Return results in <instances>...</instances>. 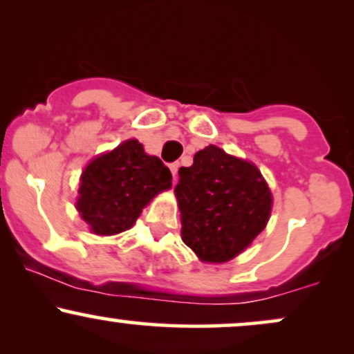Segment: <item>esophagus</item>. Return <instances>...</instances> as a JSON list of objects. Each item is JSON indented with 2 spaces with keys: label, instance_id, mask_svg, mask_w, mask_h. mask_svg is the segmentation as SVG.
<instances>
[{
  "label": "esophagus",
  "instance_id": "34e87169",
  "mask_svg": "<svg viewBox=\"0 0 354 354\" xmlns=\"http://www.w3.org/2000/svg\"><path fill=\"white\" fill-rule=\"evenodd\" d=\"M169 169H171V173H173V181H176L178 169H180V163H171V165H169Z\"/></svg>",
  "mask_w": 354,
  "mask_h": 354
}]
</instances>
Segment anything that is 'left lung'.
I'll return each mask as SVG.
<instances>
[{
	"label": "left lung",
	"mask_w": 354,
	"mask_h": 354,
	"mask_svg": "<svg viewBox=\"0 0 354 354\" xmlns=\"http://www.w3.org/2000/svg\"><path fill=\"white\" fill-rule=\"evenodd\" d=\"M178 174L181 238L201 261H230L265 230L273 200L254 165L209 145Z\"/></svg>",
	"instance_id": "obj_1"
}]
</instances>
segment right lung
I'll return each mask as SVG.
<instances>
[{"label": "right lung", "instance_id": "right-lung-1", "mask_svg": "<svg viewBox=\"0 0 354 354\" xmlns=\"http://www.w3.org/2000/svg\"><path fill=\"white\" fill-rule=\"evenodd\" d=\"M171 171L143 145L128 140L84 168L76 203L93 233L116 234L135 225L141 209L161 191L171 188Z\"/></svg>", "mask_w": 354, "mask_h": 354}]
</instances>
